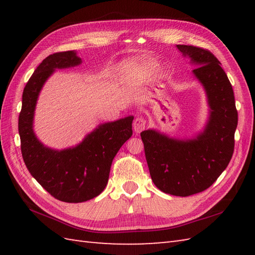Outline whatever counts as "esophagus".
<instances>
[{"instance_id":"obj_1","label":"esophagus","mask_w":255,"mask_h":255,"mask_svg":"<svg viewBox=\"0 0 255 255\" xmlns=\"http://www.w3.org/2000/svg\"><path fill=\"white\" fill-rule=\"evenodd\" d=\"M145 125H147V121H145L144 118L142 117H137L136 119L133 121V130L136 132H141L142 130H144L145 128Z\"/></svg>"}]
</instances>
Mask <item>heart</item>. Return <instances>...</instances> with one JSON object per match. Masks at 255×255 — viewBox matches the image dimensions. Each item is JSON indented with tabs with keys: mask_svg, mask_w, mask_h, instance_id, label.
Segmentation results:
<instances>
[{
	"mask_svg": "<svg viewBox=\"0 0 255 255\" xmlns=\"http://www.w3.org/2000/svg\"><path fill=\"white\" fill-rule=\"evenodd\" d=\"M154 64L153 63H130L128 66L125 67V70L128 72H133V73H145L149 70L153 69Z\"/></svg>",
	"mask_w": 255,
	"mask_h": 255,
	"instance_id": "b5f03b06",
	"label": "heart"
}]
</instances>
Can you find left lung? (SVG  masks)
<instances>
[{
    "label": "left lung",
    "mask_w": 255,
    "mask_h": 255,
    "mask_svg": "<svg viewBox=\"0 0 255 255\" xmlns=\"http://www.w3.org/2000/svg\"><path fill=\"white\" fill-rule=\"evenodd\" d=\"M176 47L199 66L193 72L207 92L209 123L197 139L188 141L154 130H144L140 136L154 185L166 194L185 197L207 189L228 166L235 150L238 112L234 90L218 59L204 48Z\"/></svg>",
    "instance_id": "obj_1"
}]
</instances>
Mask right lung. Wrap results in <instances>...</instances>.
I'll list each match as a JSON object with an SVG mask.
<instances>
[{"label":"right lung","mask_w":255,"mask_h":255,"mask_svg":"<svg viewBox=\"0 0 255 255\" xmlns=\"http://www.w3.org/2000/svg\"><path fill=\"white\" fill-rule=\"evenodd\" d=\"M80 62L73 51L56 52L44 59L26 83L18 117L20 150L27 169L51 196L66 203L86 202L104 191L114 158L132 134L133 117L129 116L101 125L73 149L55 151L38 141L32 117L41 86L55 69Z\"/></svg>","instance_id":"1"}]
</instances>
